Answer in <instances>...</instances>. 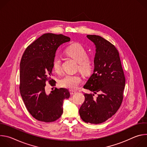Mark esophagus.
Instances as JSON below:
<instances>
[{"instance_id":"34e87169","label":"esophagus","mask_w":147,"mask_h":147,"mask_svg":"<svg viewBox=\"0 0 147 147\" xmlns=\"http://www.w3.org/2000/svg\"><path fill=\"white\" fill-rule=\"evenodd\" d=\"M76 92V91H74V90H70V95H74L75 93Z\"/></svg>"}]
</instances>
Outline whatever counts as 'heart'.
Returning <instances> with one entry per match:
<instances>
[{
	"label": "heart",
	"instance_id": "heart-1",
	"mask_svg": "<svg viewBox=\"0 0 147 147\" xmlns=\"http://www.w3.org/2000/svg\"><path fill=\"white\" fill-rule=\"evenodd\" d=\"M66 53L78 62V69L84 74H88L92 69V61L87 56L86 49L82 45L75 44L69 46L66 50ZM61 59L56 56L53 61V70L57 73L61 71ZM82 77L78 74H67L59 81L60 87L70 90L76 89L82 82Z\"/></svg>",
	"mask_w": 147,
	"mask_h": 147
}]
</instances>
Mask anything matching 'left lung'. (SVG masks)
I'll list each match as a JSON object with an SVG mask.
<instances>
[{"mask_svg":"<svg viewBox=\"0 0 147 147\" xmlns=\"http://www.w3.org/2000/svg\"><path fill=\"white\" fill-rule=\"evenodd\" d=\"M87 37L95 46L94 69L84 88L92 93H84L85 100L79 109L86 123L99 124L114 115L123 98L125 77L119 53L110 42L96 35ZM99 93L96 98L94 94Z\"/></svg>","mask_w":147,"mask_h":147,"instance_id":"8db88e82","label":"left lung"}]
</instances>
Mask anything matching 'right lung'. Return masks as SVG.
Instances as JSON below:
<instances>
[{"instance_id": "add662e5", "label": "right lung", "mask_w": 147, "mask_h": 147, "mask_svg": "<svg viewBox=\"0 0 147 147\" xmlns=\"http://www.w3.org/2000/svg\"><path fill=\"white\" fill-rule=\"evenodd\" d=\"M70 40L62 34H44L26 49L20 62V91L26 108L36 120L52 122L63 113V102L70 97L66 88H56L46 93L49 81L52 86L56 81L51 79L53 61L60 45Z\"/></svg>"}]
</instances>
